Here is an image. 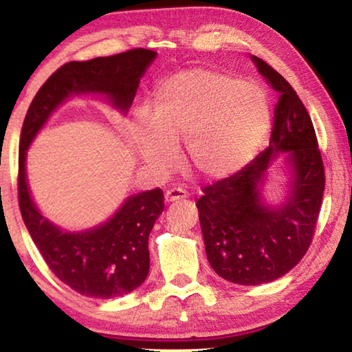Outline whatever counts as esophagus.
I'll return each instance as SVG.
<instances>
[{
	"instance_id": "obj_1",
	"label": "esophagus",
	"mask_w": 352,
	"mask_h": 352,
	"mask_svg": "<svg viewBox=\"0 0 352 352\" xmlns=\"http://www.w3.org/2000/svg\"><path fill=\"white\" fill-rule=\"evenodd\" d=\"M186 197H187V192L182 190V189H168L165 192V201H166V204L182 200V199H186Z\"/></svg>"
}]
</instances>
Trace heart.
I'll return each mask as SVG.
<instances>
[{"mask_svg":"<svg viewBox=\"0 0 352 352\" xmlns=\"http://www.w3.org/2000/svg\"><path fill=\"white\" fill-rule=\"evenodd\" d=\"M271 118L261 85L223 72L189 69L157 86L148 112L138 110L131 123L133 146L144 165L165 173L175 165V144L184 139L190 170L219 181L253 160Z\"/></svg>","mask_w":352,"mask_h":352,"instance_id":"1","label":"heart"}]
</instances>
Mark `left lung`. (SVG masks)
<instances>
[{
  "label": "left lung",
  "instance_id": "left-lung-1",
  "mask_svg": "<svg viewBox=\"0 0 352 352\" xmlns=\"http://www.w3.org/2000/svg\"><path fill=\"white\" fill-rule=\"evenodd\" d=\"M276 91L269 147L242 171L204 189L197 200L208 263L226 280L259 285L292 271L309 248L325 187L324 163L311 117L295 89L263 59L252 56ZM284 160L287 190L278 204L263 199L268 171Z\"/></svg>",
  "mask_w": 352,
  "mask_h": 352
}]
</instances>
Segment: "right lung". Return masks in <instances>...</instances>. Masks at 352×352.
<instances>
[{
	"label": "right lung",
	"mask_w": 352,
	"mask_h": 352,
	"mask_svg": "<svg viewBox=\"0 0 352 352\" xmlns=\"http://www.w3.org/2000/svg\"><path fill=\"white\" fill-rule=\"evenodd\" d=\"M157 52L122 54L69 62L57 69L32 100L19 146V205L28 232L56 277L80 295L109 300L128 295L146 280L151 256L148 234L163 208L162 189L129 195L107 221L83 230H65L46 218L27 182V151L51 115L72 96H102L126 115L139 81Z\"/></svg>",
	"instance_id": "1"
}]
</instances>
